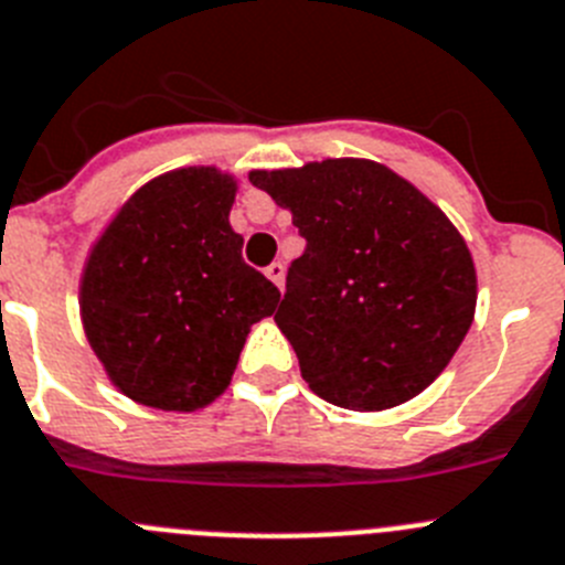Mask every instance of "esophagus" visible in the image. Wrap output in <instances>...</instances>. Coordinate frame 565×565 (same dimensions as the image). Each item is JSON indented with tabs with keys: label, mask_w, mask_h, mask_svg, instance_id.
<instances>
[{
	"label": "esophagus",
	"mask_w": 565,
	"mask_h": 565,
	"mask_svg": "<svg viewBox=\"0 0 565 565\" xmlns=\"http://www.w3.org/2000/svg\"><path fill=\"white\" fill-rule=\"evenodd\" d=\"M264 273H267V278H270V281L276 284L278 289L284 287V264L281 262H273L270 267H267V270H264Z\"/></svg>",
	"instance_id": "obj_1"
}]
</instances>
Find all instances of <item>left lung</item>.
<instances>
[{
    "label": "left lung",
    "mask_w": 565,
    "mask_h": 565,
    "mask_svg": "<svg viewBox=\"0 0 565 565\" xmlns=\"http://www.w3.org/2000/svg\"><path fill=\"white\" fill-rule=\"evenodd\" d=\"M250 182L307 238L276 323L309 388L349 411L394 408L428 388L476 315V267L454 222L374 160L250 171Z\"/></svg>",
    "instance_id": "1"
}]
</instances>
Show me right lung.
<instances>
[{
	"instance_id": "1",
	"label": "right lung",
	"mask_w": 565,
	"mask_h": 565,
	"mask_svg": "<svg viewBox=\"0 0 565 565\" xmlns=\"http://www.w3.org/2000/svg\"><path fill=\"white\" fill-rule=\"evenodd\" d=\"M236 180L177 169L129 196L81 276V320L106 374L129 399L196 411L231 383L253 323L278 287L242 258L231 227Z\"/></svg>"
}]
</instances>
